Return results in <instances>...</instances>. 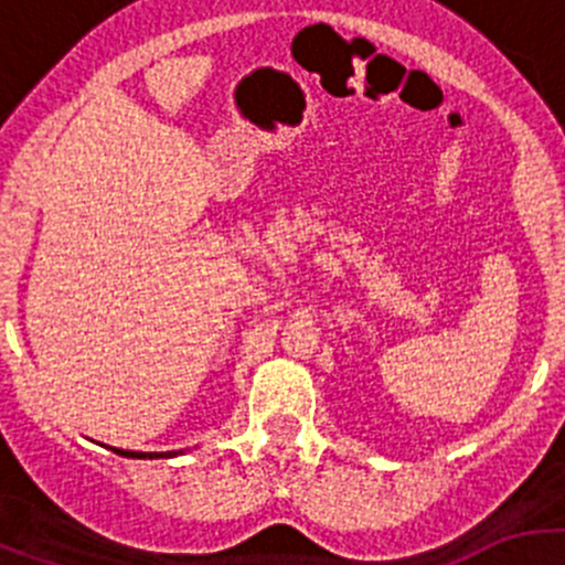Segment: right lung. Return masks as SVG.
<instances>
[{"label": "right lung", "mask_w": 565, "mask_h": 565, "mask_svg": "<svg viewBox=\"0 0 565 565\" xmlns=\"http://www.w3.org/2000/svg\"><path fill=\"white\" fill-rule=\"evenodd\" d=\"M114 454H119V457H128V459H169L174 457L172 451L169 454H141V451H119V448H111Z\"/></svg>", "instance_id": "add662e5"}]
</instances>
